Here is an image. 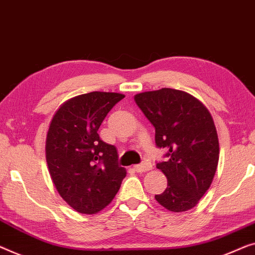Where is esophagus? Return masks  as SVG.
I'll return each mask as SVG.
<instances>
[{
  "mask_svg": "<svg viewBox=\"0 0 255 255\" xmlns=\"http://www.w3.org/2000/svg\"><path fill=\"white\" fill-rule=\"evenodd\" d=\"M151 168H152V165L147 161H143L142 164L135 166V170H136V172H138V173L146 172V170H150Z\"/></svg>",
  "mask_w": 255,
  "mask_h": 255,
  "instance_id": "obj_1",
  "label": "esophagus"
}]
</instances>
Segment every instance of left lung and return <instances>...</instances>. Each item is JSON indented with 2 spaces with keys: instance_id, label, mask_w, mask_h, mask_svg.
Instances as JSON below:
<instances>
[{
  "instance_id": "1",
  "label": "left lung",
  "mask_w": 255,
  "mask_h": 255,
  "mask_svg": "<svg viewBox=\"0 0 255 255\" xmlns=\"http://www.w3.org/2000/svg\"><path fill=\"white\" fill-rule=\"evenodd\" d=\"M134 100L153 125L157 146L168 150L167 161L157 164L167 188L155 200L170 212L191 210L218 168L219 138L210 111L192 95L172 88L140 93Z\"/></svg>"
}]
</instances>
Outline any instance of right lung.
I'll return each mask as SVG.
<instances>
[{
    "mask_svg": "<svg viewBox=\"0 0 255 255\" xmlns=\"http://www.w3.org/2000/svg\"><path fill=\"white\" fill-rule=\"evenodd\" d=\"M123 94L93 91L60 105L45 139L49 174L60 197L82 214H96L119 191L126 169L115 145L98 135L102 123Z\"/></svg>",
    "mask_w": 255,
    "mask_h": 255,
    "instance_id": "right-lung-1",
    "label": "right lung"
}]
</instances>
